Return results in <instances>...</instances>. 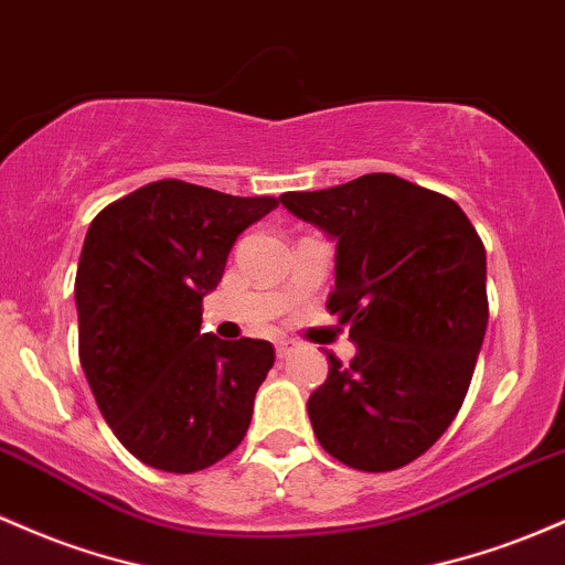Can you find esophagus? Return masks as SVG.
<instances>
[{"instance_id":"esophagus-1","label":"esophagus","mask_w":565,"mask_h":565,"mask_svg":"<svg viewBox=\"0 0 565 565\" xmlns=\"http://www.w3.org/2000/svg\"><path fill=\"white\" fill-rule=\"evenodd\" d=\"M295 340H289V338H281V340H278V343H276V356L278 359H284V356H289V353H292L295 351Z\"/></svg>"}]
</instances>
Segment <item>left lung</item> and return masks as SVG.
I'll use <instances>...</instances> for the list:
<instances>
[{
  "label": "left lung",
  "mask_w": 565,
  "mask_h": 565,
  "mask_svg": "<svg viewBox=\"0 0 565 565\" xmlns=\"http://www.w3.org/2000/svg\"><path fill=\"white\" fill-rule=\"evenodd\" d=\"M289 214L334 241L327 300L356 343L308 399L316 439L362 472H392L431 448L467 396L488 327L486 246L439 192L364 173L284 192Z\"/></svg>",
  "instance_id": "obj_1"
}]
</instances>
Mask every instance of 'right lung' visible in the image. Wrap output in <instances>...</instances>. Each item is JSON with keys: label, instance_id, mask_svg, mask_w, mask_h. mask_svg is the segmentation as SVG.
<instances>
[{"label": "right lung", "instance_id": "add662e5", "mask_svg": "<svg viewBox=\"0 0 565 565\" xmlns=\"http://www.w3.org/2000/svg\"><path fill=\"white\" fill-rule=\"evenodd\" d=\"M276 206L160 179L90 222L74 281L79 364L104 420L147 467L201 472L249 429L273 345L201 332V306L235 238Z\"/></svg>", "mask_w": 565, "mask_h": 565}]
</instances>
